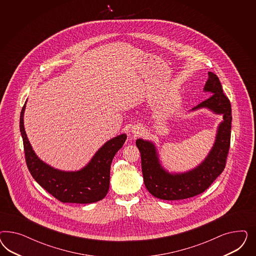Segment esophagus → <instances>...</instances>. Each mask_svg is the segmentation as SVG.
Here are the masks:
<instances>
[{"label": "esophagus", "instance_id": "34e87169", "mask_svg": "<svg viewBox=\"0 0 256 256\" xmlns=\"http://www.w3.org/2000/svg\"><path fill=\"white\" fill-rule=\"evenodd\" d=\"M140 132H142V130L140 128L139 126H134L132 128V133L133 135H135V136H137L138 134H140Z\"/></svg>", "mask_w": 256, "mask_h": 256}]
</instances>
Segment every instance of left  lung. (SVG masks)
I'll use <instances>...</instances> for the list:
<instances>
[{"label":"left lung","mask_w":256,"mask_h":256,"mask_svg":"<svg viewBox=\"0 0 256 256\" xmlns=\"http://www.w3.org/2000/svg\"><path fill=\"white\" fill-rule=\"evenodd\" d=\"M208 76L204 92L211 96L190 112L208 108L214 114L222 116L224 120L218 124L214 144L201 163L186 172H169L164 168L154 142L136 140L144 185L156 198L174 201L196 196L204 192L224 170L230 148L232 110L217 75L208 72Z\"/></svg>","instance_id":"1"}]
</instances>
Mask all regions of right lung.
<instances>
[{"label": "right lung", "instance_id": "right-lung-1", "mask_svg": "<svg viewBox=\"0 0 256 256\" xmlns=\"http://www.w3.org/2000/svg\"><path fill=\"white\" fill-rule=\"evenodd\" d=\"M26 103L27 100L20 112V130L27 167L32 176L48 194L62 202L92 204L102 200L108 194L112 158L123 146L126 134L122 133L107 140L82 169L59 170L39 158L32 148L24 128Z\"/></svg>", "mask_w": 256, "mask_h": 256}]
</instances>
